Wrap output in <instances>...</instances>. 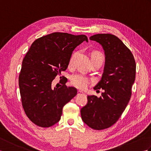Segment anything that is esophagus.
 <instances>
[{
	"instance_id": "1",
	"label": "esophagus",
	"mask_w": 151,
	"mask_h": 151,
	"mask_svg": "<svg viewBox=\"0 0 151 151\" xmlns=\"http://www.w3.org/2000/svg\"><path fill=\"white\" fill-rule=\"evenodd\" d=\"M81 93H83V92L82 91H78V95H79V94H81Z\"/></svg>"
}]
</instances>
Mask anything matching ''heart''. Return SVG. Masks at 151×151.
Returning a JSON list of instances; mask_svg holds the SVG:
<instances>
[{"instance_id":"1","label":"heart","mask_w":151,"mask_h":151,"mask_svg":"<svg viewBox=\"0 0 151 151\" xmlns=\"http://www.w3.org/2000/svg\"><path fill=\"white\" fill-rule=\"evenodd\" d=\"M74 56H75V55H73L72 57L70 58V63H71L73 62ZM91 57L98 58L102 60V56L100 54L97 52H95L93 54ZM70 83H71L72 85L75 86L76 88H78L79 89H85L86 87H87L88 84L89 82V81L88 78V77H86V76L82 75V74H80V73H76V74L72 75L70 76Z\"/></svg>"}]
</instances>
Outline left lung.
Instances as JSON below:
<instances>
[{
	"instance_id": "obj_1",
	"label": "left lung",
	"mask_w": 151,
	"mask_h": 151,
	"mask_svg": "<svg viewBox=\"0 0 151 151\" xmlns=\"http://www.w3.org/2000/svg\"><path fill=\"white\" fill-rule=\"evenodd\" d=\"M102 46L105 54L104 71L93 88L102 89L100 97L88 96L81 108L82 121L95 130H103L117 122L129 103L136 78V62L131 51L114 35L98 34L89 37Z\"/></svg>"
}]
</instances>
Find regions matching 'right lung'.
Segmentation results:
<instances>
[{
  "mask_svg": "<svg viewBox=\"0 0 151 151\" xmlns=\"http://www.w3.org/2000/svg\"><path fill=\"white\" fill-rule=\"evenodd\" d=\"M86 41L85 35L54 32L32 44L22 63L19 86L22 105L30 120L41 127H50L60 120L62 109L77 94L67 87L66 79L60 88L52 82L68 67L73 51Z\"/></svg>",
  "mask_w": 151,
  "mask_h": 151,
  "instance_id": "1",
  "label": "right lung"
}]
</instances>
